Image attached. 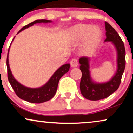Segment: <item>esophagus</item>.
<instances>
[{"label": "esophagus", "mask_w": 133, "mask_h": 133, "mask_svg": "<svg viewBox=\"0 0 133 133\" xmlns=\"http://www.w3.org/2000/svg\"><path fill=\"white\" fill-rule=\"evenodd\" d=\"M70 66L72 68H76V67L78 65V61L76 59H73L70 61Z\"/></svg>", "instance_id": "esophagus-1"}]
</instances>
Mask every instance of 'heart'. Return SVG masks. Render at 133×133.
<instances>
[{"mask_svg":"<svg viewBox=\"0 0 133 133\" xmlns=\"http://www.w3.org/2000/svg\"><path fill=\"white\" fill-rule=\"evenodd\" d=\"M69 40L71 45L80 43L82 51L87 55L95 53L102 39V33L98 26L79 24L70 28L68 32Z\"/></svg>","mask_w":133,"mask_h":133,"instance_id":"1","label":"heart"}]
</instances>
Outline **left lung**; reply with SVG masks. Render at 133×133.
Segmentation results:
<instances>
[{"instance_id":"1","label":"left lung","mask_w":133,"mask_h":133,"mask_svg":"<svg viewBox=\"0 0 133 133\" xmlns=\"http://www.w3.org/2000/svg\"><path fill=\"white\" fill-rule=\"evenodd\" d=\"M105 36L104 42H112L117 51V69L115 74L108 82L97 83L91 78L90 70V58L82 56L79 59L82 75L80 88L83 96L88 100L97 101L106 98L118 88L125 68V48L118 34L107 22H105Z\"/></svg>"}]
</instances>
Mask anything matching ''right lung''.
I'll use <instances>...</instances> for the list:
<instances>
[{
  "mask_svg": "<svg viewBox=\"0 0 133 133\" xmlns=\"http://www.w3.org/2000/svg\"><path fill=\"white\" fill-rule=\"evenodd\" d=\"M51 20L46 19H37L36 21L32 22L29 24L26 25L23 27L20 31L18 32L19 33L23 30L29 28L34 24L37 23H51ZM13 38V40H14ZM12 40V41H13ZM12 43V42H11ZM11 46V44H10ZM10 46L9 47L7 55V59H6V67H7V73H8V79L10 83L11 86L12 87L13 90L15 91V93L21 99L26 101L32 102V103H42V102L48 101L52 99L56 94L57 88L59 81L60 78L69 71L70 68V64H65L61 65L59 68L58 69L51 78L49 79L48 82L43 86L38 87V88H29V87H25L21 85L19 82H18L13 77L11 73V71L10 68L9 61H8V54H9V50Z\"/></svg>",
  "mask_w": 133,
  "mask_h": 133,
  "instance_id": "right-lung-1",
  "label": "right lung"
}]
</instances>
